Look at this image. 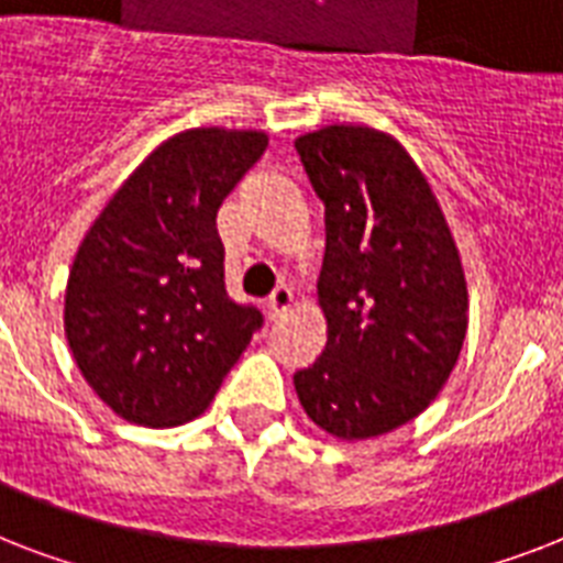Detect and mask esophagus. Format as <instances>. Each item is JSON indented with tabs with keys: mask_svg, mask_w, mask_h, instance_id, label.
<instances>
[{
	"mask_svg": "<svg viewBox=\"0 0 563 563\" xmlns=\"http://www.w3.org/2000/svg\"><path fill=\"white\" fill-rule=\"evenodd\" d=\"M291 303H295V295H291L289 286H277L268 298V312H272V318H280L286 309H291Z\"/></svg>",
	"mask_w": 563,
	"mask_h": 563,
	"instance_id": "obj_1",
	"label": "esophagus"
}]
</instances>
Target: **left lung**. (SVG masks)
Here are the masks:
<instances>
[{
    "instance_id": "1",
    "label": "left lung",
    "mask_w": 563,
    "mask_h": 563,
    "mask_svg": "<svg viewBox=\"0 0 563 563\" xmlns=\"http://www.w3.org/2000/svg\"><path fill=\"white\" fill-rule=\"evenodd\" d=\"M295 148L327 221L318 280L327 347L295 374V391L330 435H383L418 418L459 362L467 333L459 247L394 136L327 125Z\"/></svg>"
}]
</instances>
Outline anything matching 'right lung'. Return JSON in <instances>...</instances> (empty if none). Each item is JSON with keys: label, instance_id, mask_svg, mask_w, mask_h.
Masks as SVG:
<instances>
[{"label": "right lung", "instance_id": "right-lung-1", "mask_svg": "<svg viewBox=\"0 0 563 563\" xmlns=\"http://www.w3.org/2000/svg\"><path fill=\"white\" fill-rule=\"evenodd\" d=\"M260 131L192 128L154 148L87 230L64 330L90 388L140 427L198 418L263 312L224 289L216 216L263 157Z\"/></svg>", "mask_w": 563, "mask_h": 563}]
</instances>
